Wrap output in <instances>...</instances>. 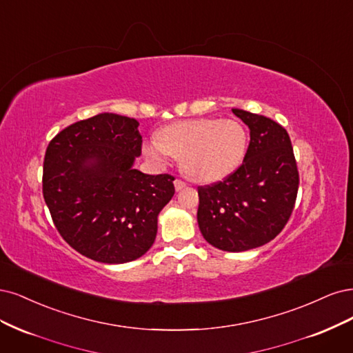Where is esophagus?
Masks as SVG:
<instances>
[{"mask_svg": "<svg viewBox=\"0 0 353 353\" xmlns=\"http://www.w3.org/2000/svg\"><path fill=\"white\" fill-rule=\"evenodd\" d=\"M185 186H186V183H185L183 180H180V179H176V180H174V188H176V190H177V192L183 189Z\"/></svg>", "mask_w": 353, "mask_h": 353, "instance_id": "34e87169", "label": "esophagus"}]
</instances>
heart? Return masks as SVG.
Here are the masks:
<instances>
[{"label":"heart","mask_w":353,"mask_h":353,"mask_svg":"<svg viewBox=\"0 0 353 353\" xmlns=\"http://www.w3.org/2000/svg\"><path fill=\"white\" fill-rule=\"evenodd\" d=\"M248 148V133L236 120L198 119L164 128L160 138L143 145V154L155 164L180 158V168L189 179L210 183L233 173Z\"/></svg>","instance_id":"1"}]
</instances>
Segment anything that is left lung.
Here are the masks:
<instances>
[{"instance_id":"1","label":"left lung","mask_w":353,"mask_h":353,"mask_svg":"<svg viewBox=\"0 0 353 353\" xmlns=\"http://www.w3.org/2000/svg\"><path fill=\"white\" fill-rule=\"evenodd\" d=\"M232 111L251 130V141L234 173L198 188V224L210 245L243 252L268 243L286 225L296 201L299 173L286 129L254 112Z\"/></svg>"}]
</instances>
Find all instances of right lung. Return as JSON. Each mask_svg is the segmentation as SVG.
<instances>
[{"label":"right lung","instance_id":"obj_1","mask_svg":"<svg viewBox=\"0 0 353 353\" xmlns=\"http://www.w3.org/2000/svg\"><path fill=\"white\" fill-rule=\"evenodd\" d=\"M138 120L102 112L61 130L43 160L42 192L57 230L79 254L104 264L141 258L155 241L158 214L174 177L133 168Z\"/></svg>","mask_w":353,"mask_h":353}]
</instances>
